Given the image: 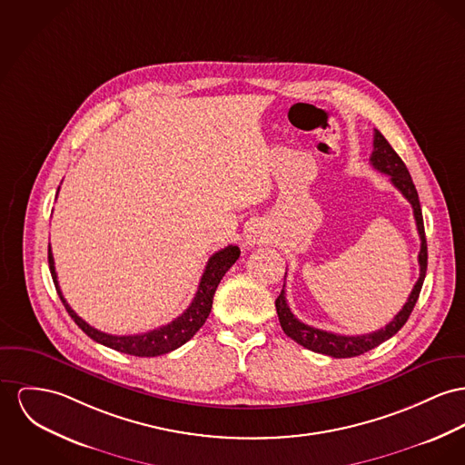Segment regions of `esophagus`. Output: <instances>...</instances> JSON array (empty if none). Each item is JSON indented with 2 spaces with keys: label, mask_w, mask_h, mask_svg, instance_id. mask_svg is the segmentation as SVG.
Returning <instances> with one entry per match:
<instances>
[{
  "label": "esophagus",
  "mask_w": 465,
  "mask_h": 465,
  "mask_svg": "<svg viewBox=\"0 0 465 465\" xmlns=\"http://www.w3.org/2000/svg\"><path fill=\"white\" fill-rule=\"evenodd\" d=\"M261 242H262V236H261V232H257V231H250V232H248V245H255V243H261Z\"/></svg>",
  "instance_id": "esophagus-1"
}]
</instances>
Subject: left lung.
Returning <instances> with one entry per match:
<instances>
[{"mask_svg": "<svg viewBox=\"0 0 465 465\" xmlns=\"http://www.w3.org/2000/svg\"><path fill=\"white\" fill-rule=\"evenodd\" d=\"M371 163L373 169H377L379 173L388 174L391 178V183L395 185V188L401 190V193L412 206L418 234H420V240H421V247H420V253H418L420 279L414 283V287H412L402 310L393 317V321L390 324H386L384 328H381L377 331H371L367 335H356V337L337 335V333H331V331L312 328L309 324L302 322L300 319H296V315L289 309L287 300H285V291L282 289L279 298L275 302V307H277L280 326H282L283 333L287 337H291L292 341H298L300 345L307 347L310 351L319 352V354H326V356H331V358L360 356V354L371 351L373 347H377L379 343L391 339L407 322L411 312L418 302V296H420V291H421V285H423V280H425V273H427V259H429L427 238H425V225H423V215H421V206H420V197H418L416 186L412 183V178H411L402 158L397 155V152L391 148V144L384 139V135L379 130H375V134H373V152H371Z\"/></svg>", "mask_w": 465, "mask_h": 465, "instance_id": "1", "label": "left lung"}]
</instances>
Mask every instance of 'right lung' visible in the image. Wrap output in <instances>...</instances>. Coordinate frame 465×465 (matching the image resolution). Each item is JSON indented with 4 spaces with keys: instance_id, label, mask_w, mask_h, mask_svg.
Masks as SVG:
<instances>
[{
    "instance_id": "right-lung-1",
    "label": "right lung",
    "mask_w": 465,
    "mask_h": 465,
    "mask_svg": "<svg viewBox=\"0 0 465 465\" xmlns=\"http://www.w3.org/2000/svg\"><path fill=\"white\" fill-rule=\"evenodd\" d=\"M240 253H242L240 248L236 247V245H229V247L218 250L210 257L190 307L182 315H178L174 321H171L165 326H160L156 330H152L148 333L122 335V337L120 335H109V333L94 330V326H90L86 321H83L74 310L70 309V305L63 298L62 289H60V283H58L51 245H49V270H51L53 282L56 285V291L60 294V300H62L64 309L68 312V315L74 319V322L90 339H94V341H98V343H102L105 347H111L114 351L130 354V356L153 358V356L167 354V352L182 347L185 341H190L201 330V326L206 322V319H208V315L212 312L213 296H215V291H217L220 280L229 272V268L238 261Z\"/></svg>"
}]
</instances>
